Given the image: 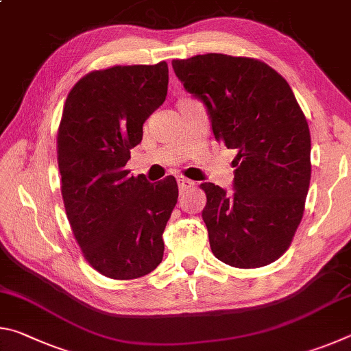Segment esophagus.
I'll return each mask as SVG.
<instances>
[{
  "instance_id": "1",
  "label": "esophagus",
  "mask_w": 351,
  "mask_h": 351,
  "mask_svg": "<svg viewBox=\"0 0 351 351\" xmlns=\"http://www.w3.org/2000/svg\"><path fill=\"white\" fill-rule=\"evenodd\" d=\"M176 181H178V186H180V192L181 193L186 192V190L192 189L195 186L193 181H190V180H187V178H184V176H178Z\"/></svg>"
}]
</instances>
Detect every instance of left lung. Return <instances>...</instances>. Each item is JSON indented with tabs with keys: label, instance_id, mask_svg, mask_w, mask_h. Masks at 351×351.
Here are the masks:
<instances>
[{
	"label": "left lung",
	"instance_id": "1",
	"mask_svg": "<svg viewBox=\"0 0 351 351\" xmlns=\"http://www.w3.org/2000/svg\"><path fill=\"white\" fill-rule=\"evenodd\" d=\"M178 79L206 105L215 139L237 150L234 193L201 184L213 255L234 268L280 258L304 217L311 136L288 82L268 64L224 54L173 60Z\"/></svg>",
	"mask_w": 351,
	"mask_h": 351
}]
</instances>
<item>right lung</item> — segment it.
Instances as JSON below:
<instances>
[{"mask_svg":"<svg viewBox=\"0 0 351 351\" xmlns=\"http://www.w3.org/2000/svg\"><path fill=\"white\" fill-rule=\"evenodd\" d=\"M167 85L165 62L112 66L82 77L64 102L57 134L64 210L83 257L116 280L147 276L162 261L176 180L148 182L125 164Z\"/></svg>","mask_w":351,"mask_h":351,"instance_id":"right-lung-1","label":"right lung"}]
</instances>
